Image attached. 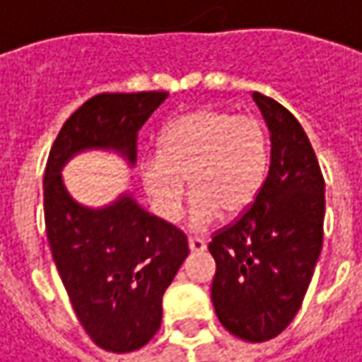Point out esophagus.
I'll return each instance as SVG.
<instances>
[{"label":"esophagus","mask_w":362,"mask_h":362,"mask_svg":"<svg viewBox=\"0 0 362 362\" xmlns=\"http://www.w3.org/2000/svg\"><path fill=\"white\" fill-rule=\"evenodd\" d=\"M188 247H190V252H204L206 242L201 238H188Z\"/></svg>","instance_id":"1"}]
</instances>
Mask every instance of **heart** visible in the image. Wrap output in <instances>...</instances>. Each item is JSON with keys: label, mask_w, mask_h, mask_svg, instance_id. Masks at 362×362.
Listing matches in <instances>:
<instances>
[{"label": "heart", "mask_w": 362, "mask_h": 362, "mask_svg": "<svg viewBox=\"0 0 362 362\" xmlns=\"http://www.w3.org/2000/svg\"><path fill=\"white\" fill-rule=\"evenodd\" d=\"M268 172V135L254 117L223 108H201L172 120L160 141V156L141 163V180L156 213L178 221L190 182V225L206 229L240 217L256 202Z\"/></svg>", "instance_id": "obj_1"}]
</instances>
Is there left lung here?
<instances>
[{
  "mask_svg": "<svg viewBox=\"0 0 362 362\" xmlns=\"http://www.w3.org/2000/svg\"><path fill=\"white\" fill-rule=\"evenodd\" d=\"M252 98L270 133V168L256 202L209 244L211 299L225 329L264 342L303 303L324 242L326 184L299 120L272 98Z\"/></svg>",
  "mask_w": 362,
  "mask_h": 362,
  "instance_id": "8db88e82",
  "label": "left lung"
}]
</instances>
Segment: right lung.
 I'll list each match as a JSON object with an SVG mask.
<instances>
[{"label": "right lung", "instance_id": "obj_1", "mask_svg": "<svg viewBox=\"0 0 362 362\" xmlns=\"http://www.w3.org/2000/svg\"><path fill=\"white\" fill-rule=\"evenodd\" d=\"M168 96L90 98L65 120L47 161L45 221L53 260L77 320L104 351H137L156 336L163 293L188 256V242L131 190L104 206L77 202L61 172L83 151H112L135 168L139 131Z\"/></svg>", "mask_w": 362, "mask_h": 362}]
</instances>
